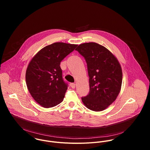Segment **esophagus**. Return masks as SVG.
I'll use <instances>...</instances> for the list:
<instances>
[{"label":"esophagus","instance_id":"esophagus-1","mask_svg":"<svg viewBox=\"0 0 150 150\" xmlns=\"http://www.w3.org/2000/svg\"><path fill=\"white\" fill-rule=\"evenodd\" d=\"M70 86L72 88H75V87H76V84H74V83H70Z\"/></svg>","mask_w":150,"mask_h":150}]
</instances>
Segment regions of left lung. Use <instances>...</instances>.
Returning <instances> with one entry per match:
<instances>
[{
  "mask_svg": "<svg viewBox=\"0 0 150 150\" xmlns=\"http://www.w3.org/2000/svg\"><path fill=\"white\" fill-rule=\"evenodd\" d=\"M76 50L86 60L89 78V92L82 101L91 110L102 111L120 93L122 80L120 64L110 51L97 43L81 44Z\"/></svg>",
  "mask_w": 150,
  "mask_h": 150,
  "instance_id": "1",
  "label": "left lung"
}]
</instances>
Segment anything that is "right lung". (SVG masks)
<instances>
[{
  "label": "right lung",
  "instance_id": "right-lung-1",
  "mask_svg": "<svg viewBox=\"0 0 150 150\" xmlns=\"http://www.w3.org/2000/svg\"><path fill=\"white\" fill-rule=\"evenodd\" d=\"M77 46L53 43L42 48L30 62L26 71V85L33 98L42 107H54L63 101L68 84L63 79L60 64Z\"/></svg>",
  "mask_w": 150,
  "mask_h": 150
}]
</instances>
